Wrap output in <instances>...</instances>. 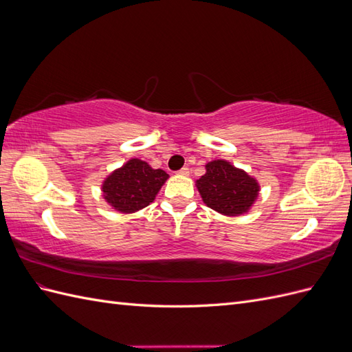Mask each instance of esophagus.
I'll return each instance as SVG.
<instances>
[{
    "label": "esophagus",
    "mask_w": 352,
    "mask_h": 352,
    "mask_svg": "<svg viewBox=\"0 0 352 352\" xmlns=\"http://www.w3.org/2000/svg\"><path fill=\"white\" fill-rule=\"evenodd\" d=\"M177 175H180V176H188V175H189V168H188V167L180 168L179 172H177Z\"/></svg>",
    "instance_id": "esophagus-1"
}]
</instances>
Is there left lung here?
I'll list each match as a JSON object with an SVG mask.
<instances>
[{
	"instance_id": "obj_1",
	"label": "left lung",
	"mask_w": 352,
	"mask_h": 352,
	"mask_svg": "<svg viewBox=\"0 0 352 352\" xmlns=\"http://www.w3.org/2000/svg\"><path fill=\"white\" fill-rule=\"evenodd\" d=\"M204 204L225 216L248 212L260 192L257 180L226 160L206 164V175L195 182Z\"/></svg>"
}]
</instances>
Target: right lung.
<instances>
[{
	"label": "right lung",
	"mask_w": 352,
	"mask_h": 352,
	"mask_svg": "<svg viewBox=\"0 0 352 352\" xmlns=\"http://www.w3.org/2000/svg\"><path fill=\"white\" fill-rule=\"evenodd\" d=\"M167 179L164 170L132 158L105 177L102 197L117 211L135 212L151 204Z\"/></svg>",
	"instance_id": "1"
}]
</instances>
